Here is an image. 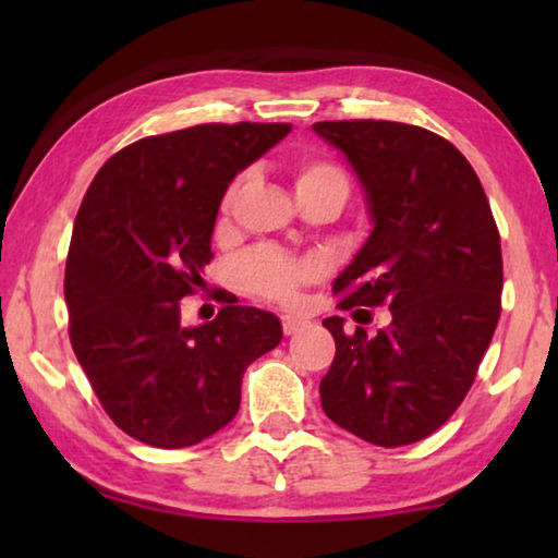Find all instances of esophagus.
Returning <instances> with one entry per match:
<instances>
[{
  "label": "esophagus",
  "instance_id": "esophagus-1",
  "mask_svg": "<svg viewBox=\"0 0 558 558\" xmlns=\"http://www.w3.org/2000/svg\"><path fill=\"white\" fill-rule=\"evenodd\" d=\"M305 325H307L305 319H300V317H292V315L282 317V332H286V335H295V332H300V329L305 327Z\"/></svg>",
  "mask_w": 558,
  "mask_h": 558
}]
</instances>
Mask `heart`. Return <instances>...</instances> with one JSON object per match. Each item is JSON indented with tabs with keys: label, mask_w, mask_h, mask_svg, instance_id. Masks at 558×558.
<instances>
[{
	"label": "heart",
	"mask_w": 558,
	"mask_h": 558,
	"mask_svg": "<svg viewBox=\"0 0 558 558\" xmlns=\"http://www.w3.org/2000/svg\"><path fill=\"white\" fill-rule=\"evenodd\" d=\"M245 177H239L226 189L221 199V214H231L239 199ZM295 194L298 199H332L339 206L349 194V177L342 167L325 157H305L295 165ZM323 276V266L313 258H295L278 248L263 245L235 263V280L253 295L292 302L302 286Z\"/></svg>",
	"instance_id": "heart-1"
}]
</instances>
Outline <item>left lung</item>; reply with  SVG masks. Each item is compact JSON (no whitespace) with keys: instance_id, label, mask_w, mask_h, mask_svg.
Instances as JSON below:
<instances>
[{"instance_id":"left-lung-1","label":"left lung","mask_w":558,"mask_h":558,"mask_svg":"<svg viewBox=\"0 0 558 558\" xmlns=\"http://www.w3.org/2000/svg\"><path fill=\"white\" fill-rule=\"evenodd\" d=\"M313 130L352 165L374 223L335 280L337 307L391 313L376 337L362 327L347 335L339 315L325 319L337 354L319 399L329 421L362 440L409 446L456 413L493 342L502 310L497 223L475 169L436 132L389 120Z\"/></svg>"}]
</instances>
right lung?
<instances>
[{
    "instance_id": "1",
    "label": "right lung",
    "mask_w": 558,
    "mask_h": 558,
    "mask_svg": "<svg viewBox=\"0 0 558 558\" xmlns=\"http://www.w3.org/2000/svg\"><path fill=\"white\" fill-rule=\"evenodd\" d=\"M288 122L194 125L112 155L75 216L65 260L73 352L118 428L189 448L233 421L241 379L282 339L280 319L223 295L216 319L182 325L179 300L214 258L233 177L276 147Z\"/></svg>"
}]
</instances>
